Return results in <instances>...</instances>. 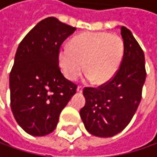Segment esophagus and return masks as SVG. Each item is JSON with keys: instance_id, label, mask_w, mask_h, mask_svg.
<instances>
[{"instance_id": "obj_1", "label": "esophagus", "mask_w": 157, "mask_h": 157, "mask_svg": "<svg viewBox=\"0 0 157 157\" xmlns=\"http://www.w3.org/2000/svg\"><path fill=\"white\" fill-rule=\"evenodd\" d=\"M82 91H83V87L80 86H78L77 87V92H78V93H82Z\"/></svg>"}]
</instances>
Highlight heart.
<instances>
[{"label":"heart","instance_id":"heart-1","mask_svg":"<svg viewBox=\"0 0 157 157\" xmlns=\"http://www.w3.org/2000/svg\"><path fill=\"white\" fill-rule=\"evenodd\" d=\"M124 55L121 36L107 32H86L75 36L70 46L61 47L58 62L63 75L74 80L84 70L86 78L101 86L114 77Z\"/></svg>","mask_w":157,"mask_h":157}]
</instances>
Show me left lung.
Segmentation results:
<instances>
[{
	"label": "left lung",
	"mask_w": 157,
	"mask_h": 157,
	"mask_svg": "<svg viewBox=\"0 0 157 157\" xmlns=\"http://www.w3.org/2000/svg\"><path fill=\"white\" fill-rule=\"evenodd\" d=\"M124 55L114 77L99 87H85L86 105L79 112L86 129L95 136L112 137L128 125L142 100L146 79L145 57L132 32L121 28Z\"/></svg>",
	"instance_id": "obj_1"
}]
</instances>
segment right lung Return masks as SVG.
<instances>
[{"instance_id":"right-lung-1","label":"right lung","mask_w":157,"mask_h":157,"mask_svg":"<svg viewBox=\"0 0 157 157\" xmlns=\"http://www.w3.org/2000/svg\"><path fill=\"white\" fill-rule=\"evenodd\" d=\"M75 30L48 17L18 46L9 75L10 105L16 122L30 136L53 132L61 112L76 94L77 85L66 79L58 66L60 46Z\"/></svg>"}]
</instances>
